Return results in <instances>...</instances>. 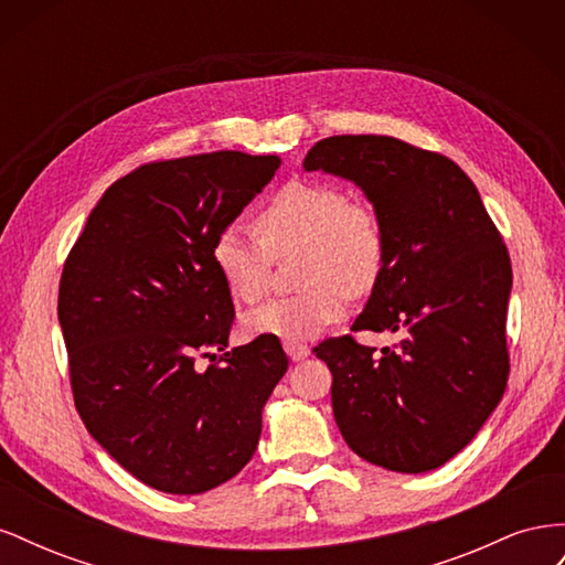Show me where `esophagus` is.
Returning <instances> with one entry per match:
<instances>
[{"instance_id":"obj_1","label":"esophagus","mask_w":565,"mask_h":565,"mask_svg":"<svg viewBox=\"0 0 565 565\" xmlns=\"http://www.w3.org/2000/svg\"><path fill=\"white\" fill-rule=\"evenodd\" d=\"M285 351L295 363H299V361H303V358L311 355V349L306 344H299V341H285Z\"/></svg>"}]
</instances>
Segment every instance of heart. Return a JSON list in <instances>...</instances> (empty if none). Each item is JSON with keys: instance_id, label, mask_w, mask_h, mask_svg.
I'll use <instances>...</instances> for the list:
<instances>
[{"instance_id": "b5f03b06", "label": "heart", "mask_w": 565, "mask_h": 565, "mask_svg": "<svg viewBox=\"0 0 565 565\" xmlns=\"http://www.w3.org/2000/svg\"><path fill=\"white\" fill-rule=\"evenodd\" d=\"M254 227L228 224L214 237L212 259L228 292L237 301H259L273 256L295 252L303 289L252 311L245 318L249 334L313 339L344 318L347 295H367L382 276L386 233L380 214L330 181H287L256 210Z\"/></svg>"}]
</instances>
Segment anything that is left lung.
Wrapping results in <instances>:
<instances>
[{
  "label": "left lung",
  "instance_id": "obj_1",
  "mask_svg": "<svg viewBox=\"0 0 565 565\" xmlns=\"http://www.w3.org/2000/svg\"><path fill=\"white\" fill-rule=\"evenodd\" d=\"M303 169L361 185L380 214L384 268L351 330L401 337L382 353L351 334L313 349L332 372L339 431L370 465L431 471L469 446L507 388V245L473 181L440 152L344 134L318 141Z\"/></svg>",
  "mask_w": 565,
  "mask_h": 565
}]
</instances>
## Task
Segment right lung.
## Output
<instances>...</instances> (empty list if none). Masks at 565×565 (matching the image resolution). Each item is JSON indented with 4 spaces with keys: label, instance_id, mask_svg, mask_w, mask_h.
<instances>
[{
    "label": "right lung",
    "instance_id": "1",
    "mask_svg": "<svg viewBox=\"0 0 565 565\" xmlns=\"http://www.w3.org/2000/svg\"><path fill=\"white\" fill-rule=\"evenodd\" d=\"M280 158L218 150L117 179L67 254L58 322L87 431L141 483L200 494L252 459L262 409L287 372L276 337L226 351L233 299L212 259L218 231ZM220 363L198 371V356Z\"/></svg>",
    "mask_w": 565,
    "mask_h": 565
}]
</instances>
